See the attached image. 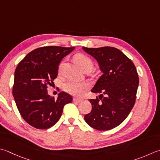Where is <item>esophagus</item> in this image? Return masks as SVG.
Listing matches in <instances>:
<instances>
[{
    "mask_svg": "<svg viewBox=\"0 0 160 160\" xmlns=\"http://www.w3.org/2000/svg\"><path fill=\"white\" fill-rule=\"evenodd\" d=\"M73 102H80L82 101V99L78 98H74L73 99Z\"/></svg>",
    "mask_w": 160,
    "mask_h": 160,
    "instance_id": "34e87169",
    "label": "esophagus"
}]
</instances>
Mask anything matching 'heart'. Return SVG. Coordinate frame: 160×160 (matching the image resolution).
I'll return each instance as SVG.
<instances>
[{"label": "heart", "mask_w": 160, "mask_h": 160, "mask_svg": "<svg viewBox=\"0 0 160 160\" xmlns=\"http://www.w3.org/2000/svg\"><path fill=\"white\" fill-rule=\"evenodd\" d=\"M75 60L80 66L82 69L87 67H93V62L89 57L82 55L78 54L75 56ZM62 67V63L59 65L60 70ZM89 87V84L86 82H77L72 80H67L63 84V89L66 92L70 93L71 95L74 96H81L82 95L84 92Z\"/></svg>", "instance_id": "heart-1"}]
</instances>
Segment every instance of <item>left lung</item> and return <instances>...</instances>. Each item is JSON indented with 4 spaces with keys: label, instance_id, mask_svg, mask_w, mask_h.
<instances>
[{
    "label": "left lung",
    "instance_id": "left-lung-1",
    "mask_svg": "<svg viewBox=\"0 0 160 160\" xmlns=\"http://www.w3.org/2000/svg\"><path fill=\"white\" fill-rule=\"evenodd\" d=\"M82 48L96 59L102 72L92 89L99 98L89 100L92 109L84 118L97 130H112L126 119L135 103L139 82L136 67L114 47Z\"/></svg>",
    "mask_w": 160,
    "mask_h": 160
}]
</instances>
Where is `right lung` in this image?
Here are the masks:
<instances>
[{"mask_svg": "<svg viewBox=\"0 0 160 160\" xmlns=\"http://www.w3.org/2000/svg\"><path fill=\"white\" fill-rule=\"evenodd\" d=\"M75 47L43 46L33 50L18 63L14 73L12 94L21 117L37 129H48L60 118L64 106L72 102L64 92L58 99L48 94L58 74V66Z\"/></svg>", "mask_w": 160, "mask_h": 160, "instance_id": "add662e5", "label": "right lung"}]
</instances>
